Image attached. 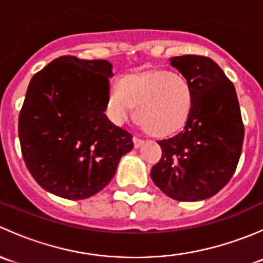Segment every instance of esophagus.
Listing matches in <instances>:
<instances>
[{
    "label": "esophagus",
    "mask_w": 263,
    "mask_h": 263,
    "mask_svg": "<svg viewBox=\"0 0 263 263\" xmlns=\"http://www.w3.org/2000/svg\"><path fill=\"white\" fill-rule=\"evenodd\" d=\"M144 145V140L139 139V137H134V146L136 148H139L140 146H142Z\"/></svg>",
    "instance_id": "obj_1"
}]
</instances>
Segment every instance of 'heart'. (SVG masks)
<instances>
[{"instance_id":"1","label":"heart","mask_w":263,"mask_h":263,"mask_svg":"<svg viewBox=\"0 0 263 263\" xmlns=\"http://www.w3.org/2000/svg\"><path fill=\"white\" fill-rule=\"evenodd\" d=\"M196 92L185 76L171 70H146L124 75L109 87L108 107L121 122L135 110L137 123L155 137L179 134L192 117Z\"/></svg>"}]
</instances>
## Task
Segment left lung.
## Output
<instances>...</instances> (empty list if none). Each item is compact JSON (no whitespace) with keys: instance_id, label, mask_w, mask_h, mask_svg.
I'll return each instance as SVG.
<instances>
[{"instance_id":"1","label":"left lung","mask_w":263,"mask_h":263,"mask_svg":"<svg viewBox=\"0 0 263 263\" xmlns=\"http://www.w3.org/2000/svg\"><path fill=\"white\" fill-rule=\"evenodd\" d=\"M192 84L196 104L182 132L158 144L161 159L151 179L177 201L216 195L234 174L242 153L245 126L234 85L211 58L179 55L171 60Z\"/></svg>"}]
</instances>
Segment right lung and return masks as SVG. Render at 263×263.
<instances>
[{
    "label": "right lung",
    "mask_w": 263,
    "mask_h": 263,
    "mask_svg": "<svg viewBox=\"0 0 263 263\" xmlns=\"http://www.w3.org/2000/svg\"><path fill=\"white\" fill-rule=\"evenodd\" d=\"M112 65L62 55L31 78L18 115L24 161L41 187L82 200L105 187L132 136L108 121Z\"/></svg>",
    "instance_id": "obj_1"
}]
</instances>
